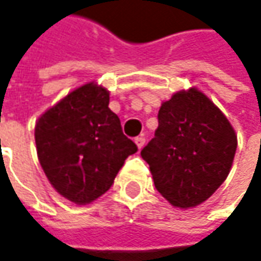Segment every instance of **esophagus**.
I'll return each mask as SVG.
<instances>
[{
    "mask_svg": "<svg viewBox=\"0 0 261 261\" xmlns=\"http://www.w3.org/2000/svg\"><path fill=\"white\" fill-rule=\"evenodd\" d=\"M135 144H136V145H138V148L141 149L142 146L145 145V138H144V136H142V135L136 136V138H135Z\"/></svg>",
    "mask_w": 261,
    "mask_h": 261,
    "instance_id": "obj_1",
    "label": "esophagus"
}]
</instances>
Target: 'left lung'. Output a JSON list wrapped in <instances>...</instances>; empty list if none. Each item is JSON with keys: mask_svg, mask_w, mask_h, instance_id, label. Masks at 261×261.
I'll return each mask as SVG.
<instances>
[{"mask_svg": "<svg viewBox=\"0 0 261 261\" xmlns=\"http://www.w3.org/2000/svg\"><path fill=\"white\" fill-rule=\"evenodd\" d=\"M237 136L222 112L195 88L175 93L158 112L154 138L141 151L155 189L171 205L205 202L225 181Z\"/></svg>", "mask_w": 261, "mask_h": 261, "instance_id": "8db88e82", "label": "left lung"}]
</instances>
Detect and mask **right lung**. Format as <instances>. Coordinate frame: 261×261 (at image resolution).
Masks as SVG:
<instances>
[{
  "instance_id": "add662e5",
  "label": "right lung",
  "mask_w": 261,
  "mask_h": 261,
  "mask_svg": "<svg viewBox=\"0 0 261 261\" xmlns=\"http://www.w3.org/2000/svg\"><path fill=\"white\" fill-rule=\"evenodd\" d=\"M35 138L50 185L78 205L106 193L126 158L138 151L109 109L107 90L94 84L76 88L40 116Z\"/></svg>"
}]
</instances>
